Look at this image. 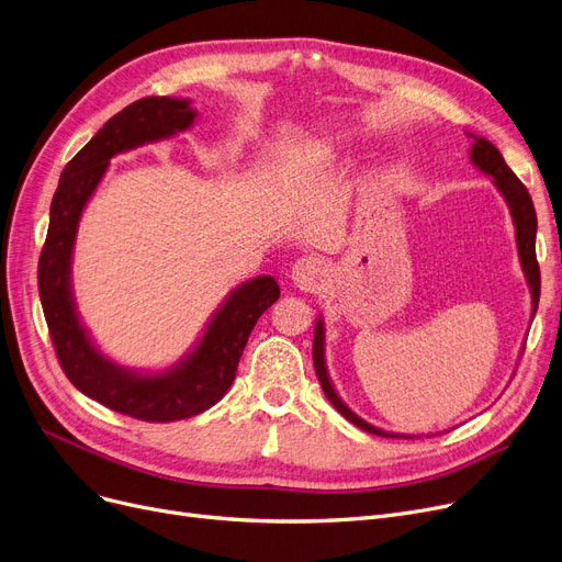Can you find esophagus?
<instances>
[{
  "mask_svg": "<svg viewBox=\"0 0 562 562\" xmlns=\"http://www.w3.org/2000/svg\"><path fill=\"white\" fill-rule=\"evenodd\" d=\"M324 278H326V263L319 257L305 255L294 263V268H291V280H294V284L303 291L319 289Z\"/></svg>",
  "mask_w": 562,
  "mask_h": 562,
  "instance_id": "1",
  "label": "esophagus"
}]
</instances>
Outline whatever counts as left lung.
Segmentation results:
<instances>
[{"label":"left lung","instance_id":"left-lung-1","mask_svg":"<svg viewBox=\"0 0 562 562\" xmlns=\"http://www.w3.org/2000/svg\"><path fill=\"white\" fill-rule=\"evenodd\" d=\"M473 142H471V151L469 158L471 162L484 172L486 177L494 179L496 190L503 194V200L509 209L512 223H515V236H517V250H519V261H521V271L526 276L528 289H530V303H532V316L538 312V301H540V266H538V257H535V236H538V215H535V206L530 194L526 190V186L517 179V175L512 172L507 167V162L503 160L501 151L496 146L480 135L467 133ZM312 360H314V370L316 376H319V383L324 387V393L328 397V402L345 416L349 423H353L356 427L376 434V436H390V438H416V436H406V434H397V431H385L379 429L374 425H370L368 420H362L360 416L341 402V397L337 395V390L328 376V368H326V326H324V316H319L314 324V345H312Z\"/></svg>","mask_w":562,"mask_h":562}]
</instances>
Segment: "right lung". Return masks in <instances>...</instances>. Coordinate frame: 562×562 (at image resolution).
Listing matches in <instances>:
<instances>
[{
	"instance_id": "1",
	"label": "right lung",
	"mask_w": 562,
	"mask_h": 562,
	"mask_svg": "<svg viewBox=\"0 0 562 562\" xmlns=\"http://www.w3.org/2000/svg\"><path fill=\"white\" fill-rule=\"evenodd\" d=\"M188 99L149 95L114 114L61 172L50 204V227L38 259V294L59 364L87 397L146 423L192 418L221 402L236 379L243 349L259 316L280 299L271 276H257L229 291L194 347L172 368L131 370L108 358L80 322L72 296V250L85 206L101 186L110 160L144 144L192 128L198 110Z\"/></svg>"
}]
</instances>
